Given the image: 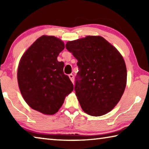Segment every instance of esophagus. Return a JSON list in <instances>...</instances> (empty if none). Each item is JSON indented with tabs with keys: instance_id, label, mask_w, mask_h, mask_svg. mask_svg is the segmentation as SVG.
<instances>
[{
	"instance_id": "esophagus-1",
	"label": "esophagus",
	"mask_w": 149,
	"mask_h": 149,
	"mask_svg": "<svg viewBox=\"0 0 149 149\" xmlns=\"http://www.w3.org/2000/svg\"><path fill=\"white\" fill-rule=\"evenodd\" d=\"M69 77H70V80L72 81V83H74V75L73 74H69Z\"/></svg>"
}]
</instances>
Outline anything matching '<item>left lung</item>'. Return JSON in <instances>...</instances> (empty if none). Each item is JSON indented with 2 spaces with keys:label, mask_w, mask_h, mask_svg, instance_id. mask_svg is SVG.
<instances>
[{
  "label": "left lung",
  "mask_w": 149,
  "mask_h": 149,
  "mask_svg": "<svg viewBox=\"0 0 149 149\" xmlns=\"http://www.w3.org/2000/svg\"><path fill=\"white\" fill-rule=\"evenodd\" d=\"M65 48L78 61L74 89L83 110L92 116L112 110L120 101L127 82L122 55L100 36L68 41Z\"/></svg>",
  "instance_id": "8db88e82"
}]
</instances>
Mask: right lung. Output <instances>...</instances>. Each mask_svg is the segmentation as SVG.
I'll return each mask as SVG.
<instances>
[{"instance_id":"add662e5","label":"right lung","mask_w":149,"mask_h":149,"mask_svg":"<svg viewBox=\"0 0 149 149\" xmlns=\"http://www.w3.org/2000/svg\"><path fill=\"white\" fill-rule=\"evenodd\" d=\"M64 47L60 39L42 35L26 50L19 63L17 82L22 97L30 107L44 114L57 112L74 89L63 72L64 62L57 60Z\"/></svg>"}]
</instances>
